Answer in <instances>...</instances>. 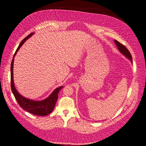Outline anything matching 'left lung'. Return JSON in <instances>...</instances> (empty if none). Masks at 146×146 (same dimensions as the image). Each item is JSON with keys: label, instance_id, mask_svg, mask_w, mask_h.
<instances>
[{"label": "left lung", "instance_id": "1", "mask_svg": "<svg viewBox=\"0 0 146 146\" xmlns=\"http://www.w3.org/2000/svg\"><path fill=\"white\" fill-rule=\"evenodd\" d=\"M114 42H115V45H116V47L117 48L120 52L121 54H123L125 58H127L128 59H129L132 64V57H131V55L129 50L127 49V48L124 45H122L117 41L114 40Z\"/></svg>", "mask_w": 146, "mask_h": 146}]
</instances>
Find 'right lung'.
<instances>
[{"label": "right lung", "mask_w": 146, "mask_h": 146, "mask_svg": "<svg viewBox=\"0 0 146 146\" xmlns=\"http://www.w3.org/2000/svg\"><path fill=\"white\" fill-rule=\"evenodd\" d=\"M33 34V33H30L21 41L13 56L11 66V89L17 101L24 110L35 115L42 116H46L52 111L58 98V93L64 87V86H60L55 88L47 98L42 100L36 101L29 99L21 95L17 90L13 80V63L15 57L18 50L25 42V41L31 37Z\"/></svg>", "instance_id": "obj_1"}]
</instances>
